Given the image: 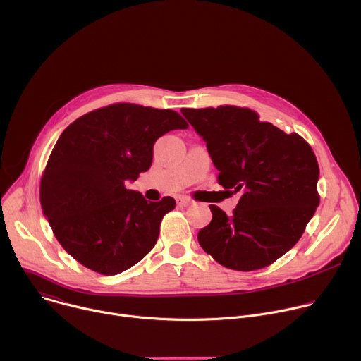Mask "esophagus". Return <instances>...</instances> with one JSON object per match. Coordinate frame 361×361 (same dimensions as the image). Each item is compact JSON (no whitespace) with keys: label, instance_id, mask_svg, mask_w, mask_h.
Listing matches in <instances>:
<instances>
[{"label":"esophagus","instance_id":"obj_1","mask_svg":"<svg viewBox=\"0 0 361 361\" xmlns=\"http://www.w3.org/2000/svg\"><path fill=\"white\" fill-rule=\"evenodd\" d=\"M176 202H177L178 207H188V205L192 204V201L190 198H185V197H177Z\"/></svg>","mask_w":361,"mask_h":361}]
</instances>
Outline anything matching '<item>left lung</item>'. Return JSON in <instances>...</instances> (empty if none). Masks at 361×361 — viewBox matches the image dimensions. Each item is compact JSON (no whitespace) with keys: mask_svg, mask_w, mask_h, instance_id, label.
<instances>
[{"mask_svg":"<svg viewBox=\"0 0 361 361\" xmlns=\"http://www.w3.org/2000/svg\"><path fill=\"white\" fill-rule=\"evenodd\" d=\"M207 143L218 183L239 194L232 215L209 205L201 248L235 271L265 268L299 241L319 205V164L312 147L245 107L181 109Z\"/></svg>","mask_w":361,"mask_h":361,"instance_id":"left-lung-1","label":"left lung"}]
</instances>
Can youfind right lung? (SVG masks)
<instances>
[{
	"mask_svg": "<svg viewBox=\"0 0 361 361\" xmlns=\"http://www.w3.org/2000/svg\"><path fill=\"white\" fill-rule=\"evenodd\" d=\"M187 128L174 110L117 103L76 118L62 132L39 197L45 218L72 258L102 275H116L153 250L160 222L176 201L149 202L126 183L150 169L159 137Z\"/></svg>",
	"mask_w": 361,
	"mask_h": 361,
	"instance_id": "add662e5",
	"label": "right lung"
}]
</instances>
